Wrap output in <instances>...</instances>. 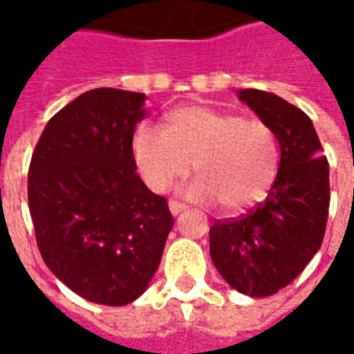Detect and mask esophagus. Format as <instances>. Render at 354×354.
<instances>
[{
  "label": "esophagus",
  "instance_id": "obj_1",
  "mask_svg": "<svg viewBox=\"0 0 354 354\" xmlns=\"http://www.w3.org/2000/svg\"><path fill=\"white\" fill-rule=\"evenodd\" d=\"M169 208H170V212L176 216V214H180L182 210H185V205H182L180 201L172 199V201H169Z\"/></svg>",
  "mask_w": 354,
  "mask_h": 354
}]
</instances>
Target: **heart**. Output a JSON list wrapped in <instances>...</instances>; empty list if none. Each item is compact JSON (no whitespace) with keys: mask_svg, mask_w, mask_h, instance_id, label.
<instances>
[{"mask_svg":"<svg viewBox=\"0 0 354 354\" xmlns=\"http://www.w3.org/2000/svg\"><path fill=\"white\" fill-rule=\"evenodd\" d=\"M134 157L155 192L170 189L195 165L199 180L187 195L218 201L227 212L260 203L279 172V146L269 124L205 106L172 111L165 129L142 124L134 134Z\"/></svg>","mask_w":354,"mask_h":354,"instance_id":"heart-1","label":"heart"}]
</instances>
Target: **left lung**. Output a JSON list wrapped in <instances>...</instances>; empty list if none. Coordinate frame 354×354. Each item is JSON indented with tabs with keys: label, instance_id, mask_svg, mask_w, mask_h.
Here are the masks:
<instances>
[{
	"label": "left lung",
	"instance_id": "1",
	"mask_svg": "<svg viewBox=\"0 0 354 354\" xmlns=\"http://www.w3.org/2000/svg\"><path fill=\"white\" fill-rule=\"evenodd\" d=\"M239 98L273 129L281 162L269 195L246 214L216 220L210 256L241 294L273 296L301 273L322 245L330 208V169L309 115L258 88Z\"/></svg>",
	"mask_w": 354,
	"mask_h": 354
}]
</instances>
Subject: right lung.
<instances>
[{
    "instance_id": "1",
    "label": "right lung",
    "mask_w": 354,
    "mask_h": 354,
    "mask_svg": "<svg viewBox=\"0 0 354 354\" xmlns=\"http://www.w3.org/2000/svg\"><path fill=\"white\" fill-rule=\"evenodd\" d=\"M146 96L93 88L50 117L28 172L43 261L93 304L127 305L159 267L174 218L136 174L134 129Z\"/></svg>"
}]
</instances>
